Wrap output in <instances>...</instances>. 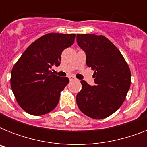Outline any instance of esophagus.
<instances>
[{
  "label": "esophagus",
  "mask_w": 147,
  "mask_h": 147,
  "mask_svg": "<svg viewBox=\"0 0 147 147\" xmlns=\"http://www.w3.org/2000/svg\"><path fill=\"white\" fill-rule=\"evenodd\" d=\"M69 80H70V81L76 80V79H77V78H76V77H75V76H69Z\"/></svg>",
  "instance_id": "obj_1"
}]
</instances>
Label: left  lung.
I'll return each mask as SVG.
<instances>
[{
  "label": "left lung",
  "instance_id": "obj_1",
  "mask_svg": "<svg viewBox=\"0 0 147 147\" xmlns=\"http://www.w3.org/2000/svg\"><path fill=\"white\" fill-rule=\"evenodd\" d=\"M77 43L86 53V64L94 70L95 85L81 81L76 96L78 108L93 119L106 118L120 108L130 87L129 65L120 50L102 35L78 34Z\"/></svg>",
  "mask_w": 147,
  "mask_h": 147
}]
</instances>
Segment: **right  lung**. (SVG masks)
I'll list each match as a JSON object with an SVG mask.
<instances>
[{"instance_id": "obj_1", "label": "right lung", "mask_w": 147, "mask_h": 147, "mask_svg": "<svg viewBox=\"0 0 147 147\" xmlns=\"http://www.w3.org/2000/svg\"><path fill=\"white\" fill-rule=\"evenodd\" d=\"M75 38V33L46 34L30 45L15 63L10 85L24 111L40 116L56 107L69 79L56 76L51 69L59 65L62 51L73 44Z\"/></svg>"}]
</instances>
